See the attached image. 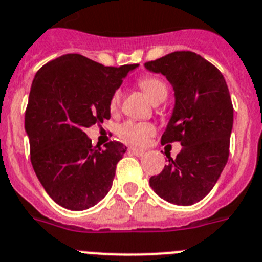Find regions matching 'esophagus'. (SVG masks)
I'll use <instances>...</instances> for the list:
<instances>
[{
  "instance_id": "1",
  "label": "esophagus",
  "mask_w": 262,
  "mask_h": 262,
  "mask_svg": "<svg viewBox=\"0 0 262 262\" xmlns=\"http://www.w3.org/2000/svg\"><path fill=\"white\" fill-rule=\"evenodd\" d=\"M129 151H130L132 154H134V156H137V157L145 156V150L137 149V147H129Z\"/></svg>"
}]
</instances>
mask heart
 Masks as SVG:
<instances>
[{"label":"heart","mask_w":262,"mask_h":262,"mask_svg":"<svg viewBox=\"0 0 262 262\" xmlns=\"http://www.w3.org/2000/svg\"><path fill=\"white\" fill-rule=\"evenodd\" d=\"M138 85L153 104H161L162 101H165L169 95V88L165 81L159 77H144L138 81ZM120 101H121V93L120 91H116L109 100V108L116 111L120 106ZM153 133L154 126L149 122L125 121L117 128V134L120 136V138L134 145L145 144L147 137H150Z\"/></svg>","instance_id":"1"}]
</instances>
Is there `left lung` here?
<instances>
[{
    "label": "left lung",
    "mask_w": 262,
    "mask_h": 262,
    "mask_svg": "<svg viewBox=\"0 0 262 262\" xmlns=\"http://www.w3.org/2000/svg\"><path fill=\"white\" fill-rule=\"evenodd\" d=\"M162 74L174 91V108L161 142L183 149L149 181L158 196L178 206L203 199L215 186L229 156L233 106L222 72L200 55L175 51L145 63Z\"/></svg>",
    "instance_id": "8db88e82"
}]
</instances>
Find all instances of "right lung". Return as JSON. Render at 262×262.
<instances>
[{
  "mask_svg": "<svg viewBox=\"0 0 262 262\" xmlns=\"http://www.w3.org/2000/svg\"><path fill=\"white\" fill-rule=\"evenodd\" d=\"M137 67H105L79 54H66L36 72L25 130L34 171L59 206L87 210L112 187L126 146L112 141L105 149H96L84 130L111 118L109 100Z\"/></svg>",
  "mask_w": 262,
  "mask_h": 262,
  "instance_id": "add662e5",
  "label": "right lung"
}]
</instances>
